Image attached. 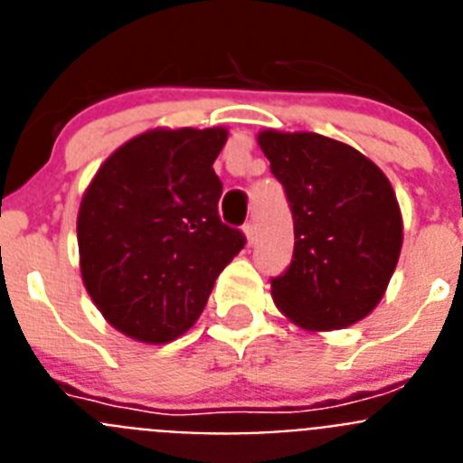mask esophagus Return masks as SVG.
<instances>
[{
	"label": "esophagus",
	"instance_id": "1",
	"mask_svg": "<svg viewBox=\"0 0 463 463\" xmlns=\"http://www.w3.org/2000/svg\"><path fill=\"white\" fill-rule=\"evenodd\" d=\"M243 234H245V239H248V245H252L257 241V227H255V222H248L243 227Z\"/></svg>",
	"mask_w": 463,
	"mask_h": 463
}]
</instances>
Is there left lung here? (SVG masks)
Segmentation results:
<instances>
[{
	"label": "left lung",
	"instance_id": "1",
	"mask_svg": "<svg viewBox=\"0 0 463 463\" xmlns=\"http://www.w3.org/2000/svg\"><path fill=\"white\" fill-rule=\"evenodd\" d=\"M260 146L294 220L292 261L271 278L273 301L304 329L354 325L378 306L399 261L403 224L390 181L322 134L267 129Z\"/></svg>",
	"mask_w": 463,
	"mask_h": 463
}]
</instances>
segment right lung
<instances>
[{
    "mask_svg": "<svg viewBox=\"0 0 463 463\" xmlns=\"http://www.w3.org/2000/svg\"><path fill=\"white\" fill-rule=\"evenodd\" d=\"M227 129H153L127 141L90 183L79 211L80 273L110 325L169 343L202 315L215 278L245 245L220 220L213 162Z\"/></svg>",
    "mask_w": 463,
    "mask_h": 463,
    "instance_id": "right-lung-1",
    "label": "right lung"
}]
</instances>
